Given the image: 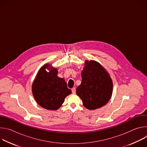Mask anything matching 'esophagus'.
Returning <instances> with one entry per match:
<instances>
[{"label": "esophagus", "mask_w": 147, "mask_h": 147, "mask_svg": "<svg viewBox=\"0 0 147 147\" xmlns=\"http://www.w3.org/2000/svg\"><path fill=\"white\" fill-rule=\"evenodd\" d=\"M76 88H73L72 89H71V92H72V93L73 94H76Z\"/></svg>", "instance_id": "34e87169"}]
</instances>
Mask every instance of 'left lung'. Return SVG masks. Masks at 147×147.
Listing matches in <instances>:
<instances>
[{"label": "left lung", "mask_w": 147, "mask_h": 147, "mask_svg": "<svg viewBox=\"0 0 147 147\" xmlns=\"http://www.w3.org/2000/svg\"><path fill=\"white\" fill-rule=\"evenodd\" d=\"M81 73V83L76 93L85 108L94 110L105 105L110 100L113 82L109 74L99 63L86 60Z\"/></svg>", "instance_id": "obj_1"}]
</instances>
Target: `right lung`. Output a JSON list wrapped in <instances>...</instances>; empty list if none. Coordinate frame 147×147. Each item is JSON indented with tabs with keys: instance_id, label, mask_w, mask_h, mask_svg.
Wrapping results in <instances>:
<instances>
[{
	"instance_id": "add662e5",
	"label": "right lung",
	"mask_w": 147,
	"mask_h": 147,
	"mask_svg": "<svg viewBox=\"0 0 147 147\" xmlns=\"http://www.w3.org/2000/svg\"><path fill=\"white\" fill-rule=\"evenodd\" d=\"M45 65L39 70L34 80L32 91L36 102L48 110H57L64 102L66 96L71 93L63 78L57 77V71L52 68L50 72Z\"/></svg>"
}]
</instances>
